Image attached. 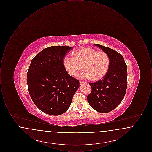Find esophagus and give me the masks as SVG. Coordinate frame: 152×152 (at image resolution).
Returning a JSON list of instances; mask_svg holds the SVG:
<instances>
[{"mask_svg": "<svg viewBox=\"0 0 152 152\" xmlns=\"http://www.w3.org/2000/svg\"><path fill=\"white\" fill-rule=\"evenodd\" d=\"M86 82H84V81H80V85H82V84H86Z\"/></svg>", "mask_w": 152, "mask_h": 152, "instance_id": "obj_1", "label": "esophagus"}]
</instances>
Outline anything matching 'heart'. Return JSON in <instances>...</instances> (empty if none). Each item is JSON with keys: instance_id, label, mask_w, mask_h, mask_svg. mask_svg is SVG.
<instances>
[{"instance_id": "b5f03b06", "label": "heart", "mask_w": 152, "mask_h": 152, "mask_svg": "<svg viewBox=\"0 0 152 152\" xmlns=\"http://www.w3.org/2000/svg\"><path fill=\"white\" fill-rule=\"evenodd\" d=\"M63 65L65 71L71 76H75L83 68L84 71L80 77L99 81L108 72L110 59L105 52L97 51L92 48H83L73 52L72 58L64 57Z\"/></svg>"}]
</instances>
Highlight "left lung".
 Returning a JSON list of instances; mask_svg holds the SVG:
<instances>
[{"label":"left lung","instance_id":"1","mask_svg":"<svg viewBox=\"0 0 152 152\" xmlns=\"http://www.w3.org/2000/svg\"><path fill=\"white\" fill-rule=\"evenodd\" d=\"M94 45L108 54L110 59L108 71L105 77L89 83L92 88L87 100L92 108L101 113H108L121 103L127 88V65L121 54L100 44Z\"/></svg>","mask_w":152,"mask_h":152}]
</instances>
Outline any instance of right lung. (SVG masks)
Masks as SVG:
<instances>
[{
    "label": "right lung",
    "instance_id": "obj_1",
    "mask_svg": "<svg viewBox=\"0 0 152 152\" xmlns=\"http://www.w3.org/2000/svg\"><path fill=\"white\" fill-rule=\"evenodd\" d=\"M71 47L52 46L40 52L31 62L27 72L29 94L44 113L58 116L65 112L79 88V81L65 71L63 58Z\"/></svg>",
    "mask_w": 152,
    "mask_h": 152
}]
</instances>
